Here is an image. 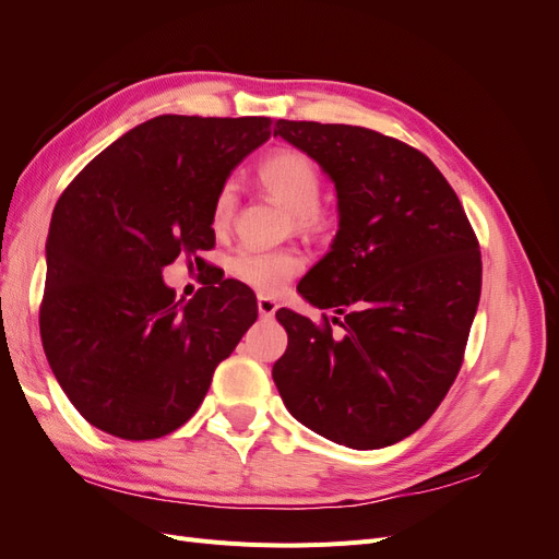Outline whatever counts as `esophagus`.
Segmentation results:
<instances>
[{"instance_id": "1", "label": "esophagus", "mask_w": 559, "mask_h": 559, "mask_svg": "<svg viewBox=\"0 0 559 559\" xmlns=\"http://www.w3.org/2000/svg\"><path fill=\"white\" fill-rule=\"evenodd\" d=\"M257 306H259V314L263 317V319H270L273 317L275 312H277V300H273V298H267V296H259V300H257Z\"/></svg>"}]
</instances>
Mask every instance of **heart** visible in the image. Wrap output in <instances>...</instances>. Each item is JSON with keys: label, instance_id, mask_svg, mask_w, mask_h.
I'll list each match as a JSON object with an SVG mask.
<instances>
[{"label": "heart", "instance_id": "1", "mask_svg": "<svg viewBox=\"0 0 559 559\" xmlns=\"http://www.w3.org/2000/svg\"><path fill=\"white\" fill-rule=\"evenodd\" d=\"M259 181L265 193L292 212V222L300 233L324 235L333 226V214L321 205V175L317 165L300 151L282 148L270 154L259 165ZM235 207H238V186L224 181L212 202L210 222L216 233H224ZM228 270L235 280L261 294H277L300 270L302 257L294 249H253L240 247L228 259Z\"/></svg>", "mask_w": 559, "mask_h": 559}]
</instances>
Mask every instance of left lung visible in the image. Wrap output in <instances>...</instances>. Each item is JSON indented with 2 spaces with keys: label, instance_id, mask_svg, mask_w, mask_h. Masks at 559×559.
<instances>
[{
  "label": "left lung",
  "instance_id": "8db88e82",
  "mask_svg": "<svg viewBox=\"0 0 559 559\" xmlns=\"http://www.w3.org/2000/svg\"><path fill=\"white\" fill-rule=\"evenodd\" d=\"M275 138L306 151L337 193L331 251L300 280L312 306L343 329L277 310L289 333L273 366L300 425L354 450L415 433L464 361L483 263L460 198L421 151L376 130L277 121Z\"/></svg>",
  "mask_w": 559,
  "mask_h": 559
}]
</instances>
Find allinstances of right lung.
Listing matches in <instances>:
<instances>
[{"mask_svg": "<svg viewBox=\"0 0 559 559\" xmlns=\"http://www.w3.org/2000/svg\"><path fill=\"white\" fill-rule=\"evenodd\" d=\"M270 118L165 114L132 128L74 177L46 240L39 331L62 392L126 441L173 433L257 321L251 289L214 280L177 300L163 267L205 263L212 202L270 138Z\"/></svg>", "mask_w": 559, "mask_h": 559, "instance_id": "1", "label": "right lung"}]
</instances>
